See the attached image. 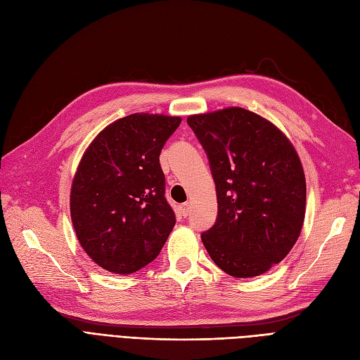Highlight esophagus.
Returning <instances> with one entry per match:
<instances>
[{"label": "esophagus", "mask_w": 360, "mask_h": 360, "mask_svg": "<svg viewBox=\"0 0 360 360\" xmlns=\"http://www.w3.org/2000/svg\"><path fill=\"white\" fill-rule=\"evenodd\" d=\"M191 208H192V205L189 204V202H186V204H183V205H180V213H181V216H189V213H191Z\"/></svg>", "instance_id": "esophagus-1"}]
</instances>
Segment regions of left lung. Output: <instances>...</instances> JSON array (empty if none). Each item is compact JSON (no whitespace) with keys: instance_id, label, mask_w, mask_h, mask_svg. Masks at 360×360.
<instances>
[{"instance_id":"1","label":"left lung","mask_w":360,"mask_h":360,"mask_svg":"<svg viewBox=\"0 0 360 360\" xmlns=\"http://www.w3.org/2000/svg\"><path fill=\"white\" fill-rule=\"evenodd\" d=\"M216 183L217 219L201 233L213 262L238 278L288 256L305 217L307 186L295 147L276 125L229 107L188 117Z\"/></svg>"}]
</instances>
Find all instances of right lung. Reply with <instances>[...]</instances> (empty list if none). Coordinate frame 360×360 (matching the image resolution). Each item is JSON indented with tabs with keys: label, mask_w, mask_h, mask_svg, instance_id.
Returning <instances> with one entry per match:
<instances>
[{
	"label": "right lung",
	"mask_w": 360,
	"mask_h": 360,
	"mask_svg": "<svg viewBox=\"0 0 360 360\" xmlns=\"http://www.w3.org/2000/svg\"><path fill=\"white\" fill-rule=\"evenodd\" d=\"M177 116L135 113L96 135L80 160L70 196L83 250L113 274H132L159 255L176 225L159 164Z\"/></svg>",
	"instance_id": "add662e5"
}]
</instances>
